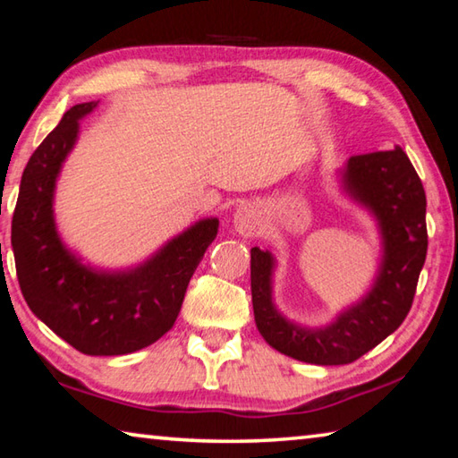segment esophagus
<instances>
[{"label": "esophagus", "instance_id": "obj_1", "mask_svg": "<svg viewBox=\"0 0 458 458\" xmlns=\"http://www.w3.org/2000/svg\"><path fill=\"white\" fill-rule=\"evenodd\" d=\"M234 226L244 236H254L259 234V230L262 226V218L257 206L252 204H244L240 206L236 214H234Z\"/></svg>", "mask_w": 458, "mask_h": 458}]
</instances>
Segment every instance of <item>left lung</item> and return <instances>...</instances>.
Instances as JSON below:
<instances>
[{"instance_id": "obj_1", "label": "left lung", "mask_w": 458, "mask_h": 458, "mask_svg": "<svg viewBox=\"0 0 458 458\" xmlns=\"http://www.w3.org/2000/svg\"><path fill=\"white\" fill-rule=\"evenodd\" d=\"M344 185L377 218L384 236V260L374 289L329 327L301 329L286 321L275 309L270 294L273 254L260 248L250 250L252 309L260 335L276 352L317 366H344L360 360L400 327L412 307L428 248L426 193L400 147L352 155Z\"/></svg>"}]
</instances>
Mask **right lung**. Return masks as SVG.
<instances>
[{"label": "right lung", "mask_w": 458, "mask_h": 458, "mask_svg": "<svg viewBox=\"0 0 458 458\" xmlns=\"http://www.w3.org/2000/svg\"><path fill=\"white\" fill-rule=\"evenodd\" d=\"M95 106H72L30 157L13 210L12 246L21 294L38 319L81 353L125 355L174 327L190 278L218 234V220L198 222L127 273L81 265L60 242L52 198L79 119Z\"/></svg>", "instance_id": "add662e5"}]
</instances>
